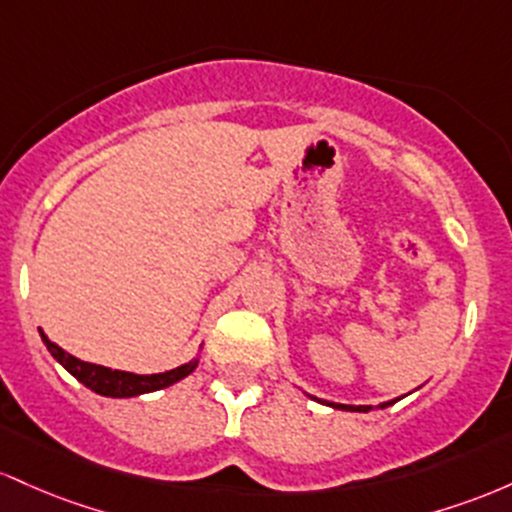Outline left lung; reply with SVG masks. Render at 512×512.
Masks as SVG:
<instances>
[{
	"label": "left lung",
	"instance_id": "8db88e82",
	"mask_svg": "<svg viewBox=\"0 0 512 512\" xmlns=\"http://www.w3.org/2000/svg\"><path fill=\"white\" fill-rule=\"evenodd\" d=\"M312 399H314V401H319V404H326V406H331V409H341V411H360V413H367V411H372V406H350V404H333V401L317 399V396H312ZM394 401H399V399L384 401V404H380V409H387V406H392Z\"/></svg>",
	"mask_w": 512,
	"mask_h": 512
}]
</instances>
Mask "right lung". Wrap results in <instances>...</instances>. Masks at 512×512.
Instances as JSON below:
<instances>
[{
    "label": "right lung",
    "instance_id": "add662e5",
    "mask_svg": "<svg viewBox=\"0 0 512 512\" xmlns=\"http://www.w3.org/2000/svg\"><path fill=\"white\" fill-rule=\"evenodd\" d=\"M40 331V329H38ZM40 338H43L45 348L50 350V355L70 372L72 377H77L84 387H89L91 392L101 396H113V399H125V396H140L147 392H157V389L171 387L174 382L183 380L198 367V358L191 360V363L174 367L169 372H159V375H135V372H123V370H111V367L84 363V360L74 358V355L62 350L57 343L50 341L43 331H40Z\"/></svg>",
    "mask_w": 512,
    "mask_h": 512
}]
</instances>
